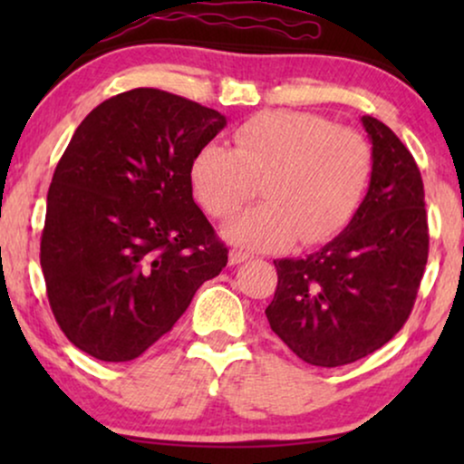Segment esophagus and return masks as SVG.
Returning a JSON list of instances; mask_svg holds the SVG:
<instances>
[{"label": "esophagus", "mask_w": 464, "mask_h": 464, "mask_svg": "<svg viewBox=\"0 0 464 464\" xmlns=\"http://www.w3.org/2000/svg\"><path fill=\"white\" fill-rule=\"evenodd\" d=\"M246 259H251L249 253L238 251V249H232V251H230V256H227V262H230V266L243 264V262H246Z\"/></svg>", "instance_id": "obj_1"}]
</instances>
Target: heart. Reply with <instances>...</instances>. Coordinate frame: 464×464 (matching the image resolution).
I'll use <instances>...</instances> for the list:
<instances>
[{"instance_id": "b5f03b06", "label": "heart", "mask_w": 464, "mask_h": 464, "mask_svg": "<svg viewBox=\"0 0 464 464\" xmlns=\"http://www.w3.org/2000/svg\"><path fill=\"white\" fill-rule=\"evenodd\" d=\"M372 170L373 151L361 132L306 111H266L234 130V150L207 143L189 183L213 218L237 213L262 183L266 202L227 221L224 237L246 249H281L338 234L357 213Z\"/></svg>"}]
</instances>
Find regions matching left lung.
<instances>
[{"label": "left lung", "instance_id": "obj_1", "mask_svg": "<svg viewBox=\"0 0 464 464\" xmlns=\"http://www.w3.org/2000/svg\"><path fill=\"white\" fill-rule=\"evenodd\" d=\"M372 141L370 188L351 224L308 257L275 259L266 316L278 338L316 367L382 348L414 308L429 257L424 186L414 156L389 126L361 118Z\"/></svg>", "mask_w": 464, "mask_h": 464}]
</instances>
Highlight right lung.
<instances>
[{"instance_id": "add662e5", "label": "right lung", "mask_w": 464, "mask_h": 464, "mask_svg": "<svg viewBox=\"0 0 464 464\" xmlns=\"http://www.w3.org/2000/svg\"><path fill=\"white\" fill-rule=\"evenodd\" d=\"M224 126L194 101L135 88L75 129L48 189L40 264L54 319L80 351L137 359L227 264L189 183L194 156Z\"/></svg>"}]
</instances>
